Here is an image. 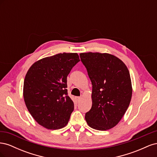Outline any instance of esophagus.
Segmentation results:
<instances>
[{"mask_svg": "<svg viewBox=\"0 0 157 157\" xmlns=\"http://www.w3.org/2000/svg\"><path fill=\"white\" fill-rule=\"evenodd\" d=\"M75 99H76V101H77V102H79L80 101V99H81V98H80V97H76Z\"/></svg>", "mask_w": 157, "mask_h": 157, "instance_id": "34e87169", "label": "esophagus"}]
</instances>
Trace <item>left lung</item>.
I'll list each match as a JSON object with an SVG mask.
<instances>
[{
  "mask_svg": "<svg viewBox=\"0 0 157 157\" xmlns=\"http://www.w3.org/2000/svg\"><path fill=\"white\" fill-rule=\"evenodd\" d=\"M80 58L92 84V105L85 119L94 129H111L130 105L132 88L129 71L120 59L109 54L81 53Z\"/></svg>",
  "mask_w": 157,
  "mask_h": 157,
  "instance_id": "1",
  "label": "left lung"
}]
</instances>
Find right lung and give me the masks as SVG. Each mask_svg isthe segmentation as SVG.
<instances>
[{"mask_svg": "<svg viewBox=\"0 0 157 157\" xmlns=\"http://www.w3.org/2000/svg\"><path fill=\"white\" fill-rule=\"evenodd\" d=\"M80 59L77 53L58 54L33 64L23 84V98L33 118L43 127L67 125L74 103L68 96L67 77Z\"/></svg>", "mask_w": 157, "mask_h": 157, "instance_id": "obj_1", "label": "right lung"}]
</instances>
